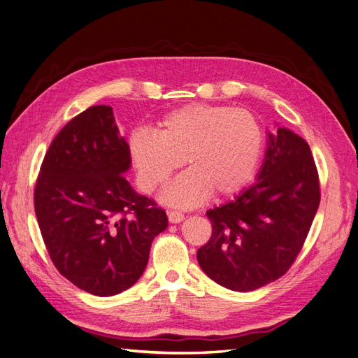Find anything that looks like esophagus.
<instances>
[{"instance_id":"34e87169","label":"esophagus","mask_w":358,"mask_h":358,"mask_svg":"<svg viewBox=\"0 0 358 358\" xmlns=\"http://www.w3.org/2000/svg\"><path fill=\"white\" fill-rule=\"evenodd\" d=\"M167 216H169V221H170L171 224H179L180 221L185 220V216H183V213L176 212V210H170V212H167Z\"/></svg>"}]
</instances>
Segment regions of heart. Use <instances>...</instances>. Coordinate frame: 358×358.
<instances>
[{
  "label": "heart",
  "instance_id": "1",
  "mask_svg": "<svg viewBox=\"0 0 358 358\" xmlns=\"http://www.w3.org/2000/svg\"><path fill=\"white\" fill-rule=\"evenodd\" d=\"M128 143L138 183L148 192L185 161L189 170L162 191L161 200L191 209L210 192L231 196L251 180L262 157L263 129L248 110L189 104L161 117L157 134L136 129Z\"/></svg>",
  "mask_w": 358,
  "mask_h": 358
}]
</instances>
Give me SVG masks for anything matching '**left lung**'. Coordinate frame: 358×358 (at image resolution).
Segmentation results:
<instances>
[{
	"label": "left lung",
	"mask_w": 358,
	"mask_h": 358,
	"mask_svg": "<svg viewBox=\"0 0 358 358\" xmlns=\"http://www.w3.org/2000/svg\"><path fill=\"white\" fill-rule=\"evenodd\" d=\"M320 206L318 171L305 138L288 128L267 133L257 180L206 212L212 237L197 251L203 272L233 291H252L294 263Z\"/></svg>",
	"instance_id": "obj_1"
}]
</instances>
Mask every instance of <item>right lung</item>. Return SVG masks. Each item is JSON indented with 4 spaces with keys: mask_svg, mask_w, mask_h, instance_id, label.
<instances>
[{
    "mask_svg": "<svg viewBox=\"0 0 358 358\" xmlns=\"http://www.w3.org/2000/svg\"><path fill=\"white\" fill-rule=\"evenodd\" d=\"M131 155L110 106H92L53 138L34 208L53 264L70 282L109 297L143 275L166 212L125 179Z\"/></svg>",
    "mask_w": 358,
    "mask_h": 358,
    "instance_id": "add662e5",
    "label": "right lung"
}]
</instances>
